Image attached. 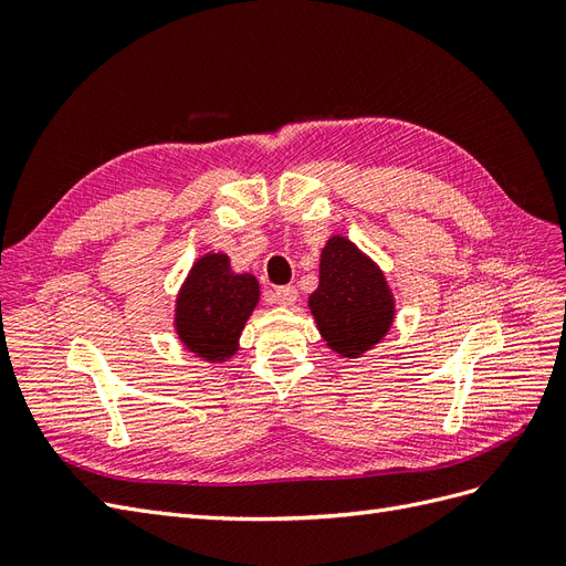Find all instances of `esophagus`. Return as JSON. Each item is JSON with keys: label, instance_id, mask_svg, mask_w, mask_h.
Instances as JSON below:
<instances>
[{"label": "esophagus", "instance_id": "esophagus-1", "mask_svg": "<svg viewBox=\"0 0 566 566\" xmlns=\"http://www.w3.org/2000/svg\"><path fill=\"white\" fill-rule=\"evenodd\" d=\"M273 302L281 304V306H293L297 302V290L293 285H281L273 290Z\"/></svg>", "mask_w": 566, "mask_h": 566}]
</instances>
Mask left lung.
<instances>
[{"instance_id":"left-lung-1","label":"left lung","mask_w":566,"mask_h":566,"mask_svg":"<svg viewBox=\"0 0 566 566\" xmlns=\"http://www.w3.org/2000/svg\"><path fill=\"white\" fill-rule=\"evenodd\" d=\"M310 310L328 347L352 358L378 345L394 318L382 271L342 235H333L321 252V279Z\"/></svg>"}]
</instances>
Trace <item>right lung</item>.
Returning a JSON list of instances; mask_svg holds the SVG:
<instances>
[{
    "label": "right lung",
    "mask_w": 566,
    "mask_h": 566,
    "mask_svg": "<svg viewBox=\"0 0 566 566\" xmlns=\"http://www.w3.org/2000/svg\"><path fill=\"white\" fill-rule=\"evenodd\" d=\"M260 300L250 273H233L227 254H205L193 264L177 300V333L184 345L208 361H224Z\"/></svg>",
    "instance_id": "obj_1"
}]
</instances>
